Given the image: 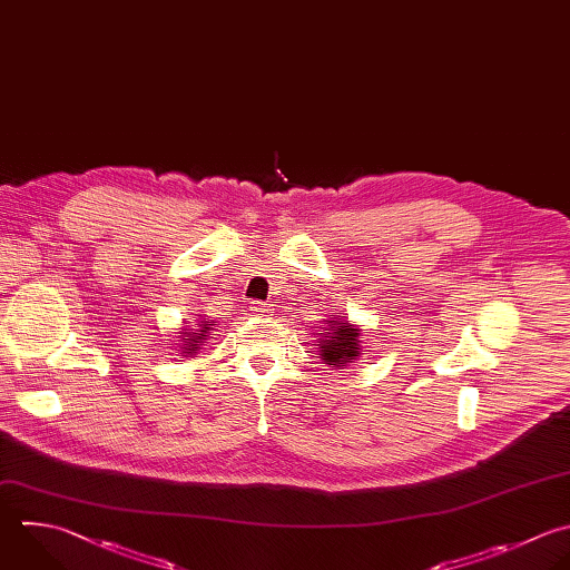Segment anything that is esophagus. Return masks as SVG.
<instances>
[{
    "label": "esophagus",
    "instance_id": "esophagus-1",
    "mask_svg": "<svg viewBox=\"0 0 570 570\" xmlns=\"http://www.w3.org/2000/svg\"><path fill=\"white\" fill-rule=\"evenodd\" d=\"M249 309H252V314H256V316H267L269 305H267V303H263V301H254Z\"/></svg>",
    "mask_w": 570,
    "mask_h": 570
}]
</instances>
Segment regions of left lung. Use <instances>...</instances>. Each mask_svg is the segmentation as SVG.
Returning <instances> with one entry per match:
<instances>
[{
    "label": "left lung",
    "mask_w": 570,
    "mask_h": 570,
    "mask_svg": "<svg viewBox=\"0 0 570 570\" xmlns=\"http://www.w3.org/2000/svg\"><path fill=\"white\" fill-rule=\"evenodd\" d=\"M327 332L318 338L321 358L332 367H343L361 354V330L347 321H327Z\"/></svg>",
    "instance_id": "obj_1"
}]
</instances>
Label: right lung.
Segmentation results:
<instances>
[{"instance_id": "obj_1", "label": "right lung", "mask_w": 570, "mask_h": 570, "mask_svg": "<svg viewBox=\"0 0 570 570\" xmlns=\"http://www.w3.org/2000/svg\"><path fill=\"white\" fill-rule=\"evenodd\" d=\"M212 325H214V321H200L198 323V330H191V332H180L183 336V347H180V352H183V356H191V354H196L198 350H200V345L207 341V336H209V330H212Z\"/></svg>"}]
</instances>
